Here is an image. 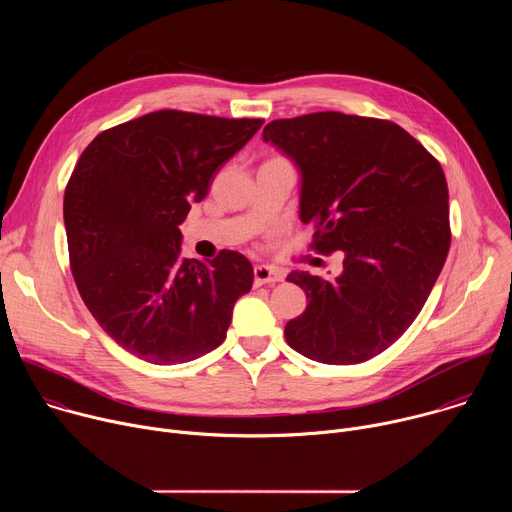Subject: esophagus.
Listing matches in <instances>:
<instances>
[{"instance_id":"34e87169","label":"esophagus","mask_w":512,"mask_h":512,"mask_svg":"<svg viewBox=\"0 0 512 512\" xmlns=\"http://www.w3.org/2000/svg\"><path fill=\"white\" fill-rule=\"evenodd\" d=\"M255 275V285H265V283H275V281H283L285 273L281 269H275L271 265H255L253 269Z\"/></svg>"}]
</instances>
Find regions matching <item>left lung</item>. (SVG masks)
I'll use <instances>...</instances> for the list:
<instances>
[{"instance_id":"left-lung-1","label":"left lung","mask_w":512,"mask_h":512,"mask_svg":"<svg viewBox=\"0 0 512 512\" xmlns=\"http://www.w3.org/2000/svg\"><path fill=\"white\" fill-rule=\"evenodd\" d=\"M263 141L300 172V221L318 253L342 251V273L291 271L306 312L287 344L324 364H356L389 348L417 318L450 251L444 170L393 121L320 111L265 125Z\"/></svg>"}]
</instances>
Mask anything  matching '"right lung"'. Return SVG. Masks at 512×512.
Returning <instances> with one entry per match:
<instances>
[{"mask_svg":"<svg viewBox=\"0 0 512 512\" xmlns=\"http://www.w3.org/2000/svg\"><path fill=\"white\" fill-rule=\"evenodd\" d=\"M261 125L162 109L99 133L81 154L64 190L70 269L129 354L170 367L225 340L253 265L227 249L182 259L180 225Z\"/></svg>","mask_w":512,"mask_h":512,"instance_id":"obj_1","label":"right lung"}]
</instances>
